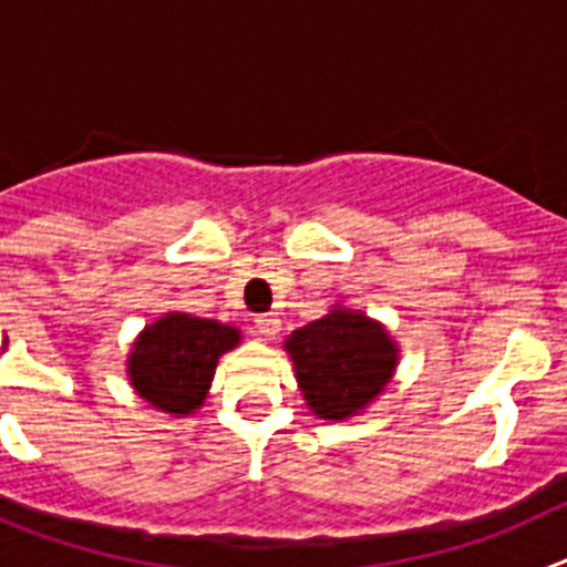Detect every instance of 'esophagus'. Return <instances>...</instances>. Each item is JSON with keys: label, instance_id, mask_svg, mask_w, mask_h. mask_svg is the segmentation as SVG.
Returning a JSON list of instances; mask_svg holds the SVG:
<instances>
[{"label": "esophagus", "instance_id": "obj_1", "mask_svg": "<svg viewBox=\"0 0 567 567\" xmlns=\"http://www.w3.org/2000/svg\"><path fill=\"white\" fill-rule=\"evenodd\" d=\"M279 328H282V321L274 313H262L254 319V330H257V336H262V339H277Z\"/></svg>", "mask_w": 567, "mask_h": 567}]
</instances>
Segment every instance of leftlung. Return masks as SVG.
Masks as SVG:
<instances>
[{"instance_id": "1", "label": "left lung", "mask_w": 567, "mask_h": 567, "mask_svg": "<svg viewBox=\"0 0 567 567\" xmlns=\"http://www.w3.org/2000/svg\"><path fill=\"white\" fill-rule=\"evenodd\" d=\"M305 404L321 421L355 417L384 395L401 347L379 319L333 305L282 341Z\"/></svg>"}]
</instances>
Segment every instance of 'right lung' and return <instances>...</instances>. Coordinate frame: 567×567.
<instances>
[{"mask_svg":"<svg viewBox=\"0 0 567 567\" xmlns=\"http://www.w3.org/2000/svg\"><path fill=\"white\" fill-rule=\"evenodd\" d=\"M243 341L234 324L169 310L150 321L126 355V375L137 395L172 417L206 404L220 355Z\"/></svg>","mask_w":567,"mask_h":567,"instance_id":"add662e5","label":"right lung"}]
</instances>
